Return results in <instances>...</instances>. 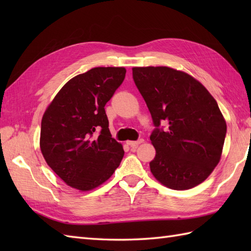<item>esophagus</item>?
<instances>
[{
	"instance_id": "1",
	"label": "esophagus",
	"mask_w": 251,
	"mask_h": 251,
	"mask_svg": "<svg viewBox=\"0 0 251 251\" xmlns=\"http://www.w3.org/2000/svg\"><path fill=\"white\" fill-rule=\"evenodd\" d=\"M143 141V139H139L138 141H127V145H128L131 149H136L138 146L140 145V143H142Z\"/></svg>"
}]
</instances>
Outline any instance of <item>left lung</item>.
Returning a JSON list of instances; mask_svg holds the SVG:
<instances>
[{
  "mask_svg": "<svg viewBox=\"0 0 251 251\" xmlns=\"http://www.w3.org/2000/svg\"><path fill=\"white\" fill-rule=\"evenodd\" d=\"M132 77L150 111L155 157L151 173L173 190L201 184L220 162L226 123L217 101L190 74L169 67H135ZM165 124V131L159 128Z\"/></svg>",
  "mask_w": 251,
  "mask_h": 251,
  "instance_id": "8db88e82",
  "label": "left lung"
}]
</instances>
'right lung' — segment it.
<instances>
[{
	"instance_id": "obj_1",
	"label": "right lung",
	"mask_w": 251,
	"mask_h": 251,
	"mask_svg": "<svg viewBox=\"0 0 251 251\" xmlns=\"http://www.w3.org/2000/svg\"><path fill=\"white\" fill-rule=\"evenodd\" d=\"M125 74L123 67H98L78 74L63 85L44 112L41 152L73 189L94 190L120 166L124 150L112 138L104 105ZM96 131H100L98 137Z\"/></svg>"
}]
</instances>
